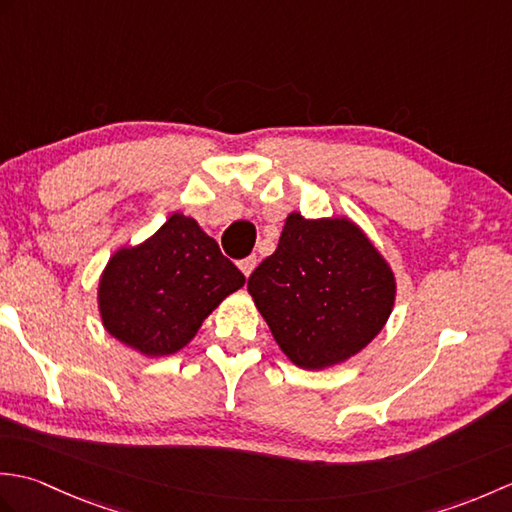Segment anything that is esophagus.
<instances>
[{
  "label": "esophagus",
  "mask_w": 512,
  "mask_h": 512,
  "mask_svg": "<svg viewBox=\"0 0 512 512\" xmlns=\"http://www.w3.org/2000/svg\"><path fill=\"white\" fill-rule=\"evenodd\" d=\"M255 266H257V257L255 255H250V257H246V259H242V262H239V270H242L246 277H250V273H253Z\"/></svg>",
  "instance_id": "obj_1"
}]
</instances>
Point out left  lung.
<instances>
[{
    "label": "left lung",
    "instance_id": "1",
    "mask_svg": "<svg viewBox=\"0 0 512 512\" xmlns=\"http://www.w3.org/2000/svg\"><path fill=\"white\" fill-rule=\"evenodd\" d=\"M248 292L281 352L303 369H325L383 330L396 277L352 220L290 213L277 250L248 277Z\"/></svg>",
    "mask_w": 512,
    "mask_h": 512
}]
</instances>
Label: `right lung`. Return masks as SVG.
<instances>
[{
	"mask_svg": "<svg viewBox=\"0 0 512 512\" xmlns=\"http://www.w3.org/2000/svg\"><path fill=\"white\" fill-rule=\"evenodd\" d=\"M246 277L213 237L173 213L143 244L121 248L99 281V310L114 339L145 356L182 350Z\"/></svg>",
	"mask_w": 512,
	"mask_h": 512,
	"instance_id": "obj_1",
	"label": "right lung"
}]
</instances>
